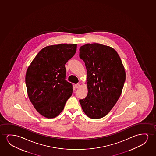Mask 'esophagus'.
<instances>
[{"mask_svg":"<svg viewBox=\"0 0 156 156\" xmlns=\"http://www.w3.org/2000/svg\"><path fill=\"white\" fill-rule=\"evenodd\" d=\"M75 88H78L80 87V84L79 83H77V84H76L75 85Z\"/></svg>","mask_w":156,"mask_h":156,"instance_id":"esophagus-1","label":"esophagus"}]
</instances>
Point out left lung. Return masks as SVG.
Instances as JSON below:
<instances>
[{
    "mask_svg": "<svg viewBox=\"0 0 156 156\" xmlns=\"http://www.w3.org/2000/svg\"><path fill=\"white\" fill-rule=\"evenodd\" d=\"M79 51L87 69L88 91L79 102L88 117L100 119L109 113L122 94L126 79L124 66L117 52L108 46L87 44Z\"/></svg>",
    "mask_w": 156,
    "mask_h": 156,
    "instance_id": "left-lung-1",
    "label": "left lung"
}]
</instances>
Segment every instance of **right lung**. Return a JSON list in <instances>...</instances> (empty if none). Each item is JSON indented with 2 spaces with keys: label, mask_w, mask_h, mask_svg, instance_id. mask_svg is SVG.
I'll return each mask as SVG.
<instances>
[{
  "label": "right lung",
  "mask_w": 156,
  "mask_h": 156,
  "mask_svg": "<svg viewBox=\"0 0 156 156\" xmlns=\"http://www.w3.org/2000/svg\"><path fill=\"white\" fill-rule=\"evenodd\" d=\"M77 44H58L45 47L28 68L26 84L31 102L47 118L58 116L73 92L66 80L65 64L74 56Z\"/></svg>",
  "instance_id": "obj_1"
}]
</instances>
